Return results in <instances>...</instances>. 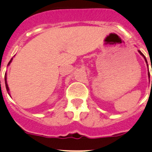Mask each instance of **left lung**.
I'll list each match as a JSON object with an SVG mask.
<instances>
[{"mask_svg":"<svg viewBox=\"0 0 152 152\" xmlns=\"http://www.w3.org/2000/svg\"><path fill=\"white\" fill-rule=\"evenodd\" d=\"M138 52L140 53V54L144 57V60H145V61H146V63H147V65H148V61H147V59H146V57H145V56H144V55L143 54V53H142L141 51H140V50H138ZM151 72H152V70H151ZM148 77H149V78H150V72H149V71H148ZM151 85H152V80H151Z\"/></svg>","mask_w":152,"mask_h":152,"instance_id":"1","label":"left lung"}]
</instances>
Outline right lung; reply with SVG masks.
<instances>
[{
    "mask_svg": "<svg viewBox=\"0 0 152 152\" xmlns=\"http://www.w3.org/2000/svg\"><path fill=\"white\" fill-rule=\"evenodd\" d=\"M12 59H11L10 61L8 62V65H9V64H10V63H11V62H12ZM4 81H5V87H6V90H7V91H8V95H10V93H9V88H8V83H7V76H6V75H5V76H4Z\"/></svg>",
    "mask_w": 152,
    "mask_h": 152,
    "instance_id": "right-lung-1",
    "label": "right lung"
}]
</instances>
